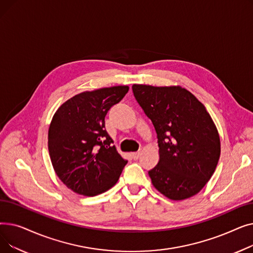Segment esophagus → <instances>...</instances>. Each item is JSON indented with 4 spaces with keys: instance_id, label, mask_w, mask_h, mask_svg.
<instances>
[{
    "instance_id": "obj_1",
    "label": "esophagus",
    "mask_w": 253,
    "mask_h": 253,
    "mask_svg": "<svg viewBox=\"0 0 253 253\" xmlns=\"http://www.w3.org/2000/svg\"><path fill=\"white\" fill-rule=\"evenodd\" d=\"M131 157L133 158V160H137V159L140 157V152H135V153H132Z\"/></svg>"
}]
</instances>
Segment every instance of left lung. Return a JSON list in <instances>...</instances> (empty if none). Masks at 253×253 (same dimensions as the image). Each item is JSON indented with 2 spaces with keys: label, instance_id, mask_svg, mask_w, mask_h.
<instances>
[{
  "label": "left lung",
  "instance_id": "left-lung-1",
  "mask_svg": "<svg viewBox=\"0 0 253 253\" xmlns=\"http://www.w3.org/2000/svg\"><path fill=\"white\" fill-rule=\"evenodd\" d=\"M132 90L157 133L160 160L149 171L153 185L174 201L195 196L214 173L220 156L209 113L180 86L134 84Z\"/></svg>",
  "mask_w": 253,
  "mask_h": 253
}]
</instances>
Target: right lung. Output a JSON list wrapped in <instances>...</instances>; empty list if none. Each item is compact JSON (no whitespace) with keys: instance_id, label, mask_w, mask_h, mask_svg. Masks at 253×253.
<instances>
[{"instance_id":"add662e5","label":"right lung","mask_w":253,"mask_h":253,"mask_svg":"<svg viewBox=\"0 0 253 253\" xmlns=\"http://www.w3.org/2000/svg\"><path fill=\"white\" fill-rule=\"evenodd\" d=\"M128 86L80 93L62 103L52 118L48 150L59 179L73 192L93 197L116 184L127 160L104 129V118L122 100Z\"/></svg>"}]
</instances>
